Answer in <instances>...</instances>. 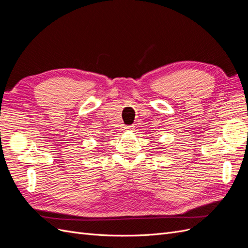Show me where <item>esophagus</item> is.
I'll return each mask as SVG.
<instances>
[{"instance_id": "obj_1", "label": "esophagus", "mask_w": 248, "mask_h": 248, "mask_svg": "<svg viewBox=\"0 0 248 248\" xmlns=\"http://www.w3.org/2000/svg\"><path fill=\"white\" fill-rule=\"evenodd\" d=\"M124 129H125V130H131V129H132V126H126Z\"/></svg>"}]
</instances>
